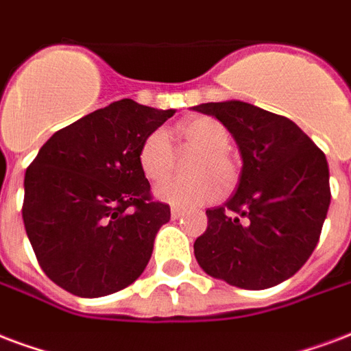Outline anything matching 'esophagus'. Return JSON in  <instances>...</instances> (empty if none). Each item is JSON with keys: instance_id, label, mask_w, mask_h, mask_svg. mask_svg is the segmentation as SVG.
Segmentation results:
<instances>
[{"instance_id": "1", "label": "esophagus", "mask_w": 351, "mask_h": 351, "mask_svg": "<svg viewBox=\"0 0 351 351\" xmlns=\"http://www.w3.org/2000/svg\"><path fill=\"white\" fill-rule=\"evenodd\" d=\"M183 215H185V213L181 209H178V207H172V210H170V216H172L173 220H178V218H181Z\"/></svg>"}]
</instances>
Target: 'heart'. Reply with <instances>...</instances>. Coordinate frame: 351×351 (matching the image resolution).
I'll return each instance as SVG.
<instances>
[{
    "instance_id": "1",
    "label": "heart",
    "mask_w": 351,
    "mask_h": 351,
    "mask_svg": "<svg viewBox=\"0 0 351 351\" xmlns=\"http://www.w3.org/2000/svg\"><path fill=\"white\" fill-rule=\"evenodd\" d=\"M172 136L181 146L197 149L189 165L192 178H172L162 181L155 194L176 207H197L215 202L220 192L228 191L239 179V165L229 154V133L210 116L178 123ZM176 152L165 129H155L142 141L138 166L147 181H160L173 166Z\"/></svg>"
}]
</instances>
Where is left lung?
Wrapping results in <instances>:
<instances>
[{"mask_svg":"<svg viewBox=\"0 0 351 351\" xmlns=\"http://www.w3.org/2000/svg\"><path fill=\"white\" fill-rule=\"evenodd\" d=\"M216 116L242 155L239 189L207 209L194 242L199 266L247 291L285 281L305 265L322 233L331 191L326 155L296 123L244 101L194 107Z\"/></svg>","mask_w":351,"mask_h":351,"instance_id":"8db88e82","label":"left lung"}]
</instances>
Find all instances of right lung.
I'll list each match as a JSON object with an SVG mask.
<instances>
[{"label": "right lung", "instance_id": "right-lung-1", "mask_svg": "<svg viewBox=\"0 0 351 351\" xmlns=\"http://www.w3.org/2000/svg\"><path fill=\"white\" fill-rule=\"evenodd\" d=\"M173 112L120 99L59 129L27 166L23 226L60 289L107 296L144 272L170 205L152 196L138 149Z\"/></svg>", "mask_w": 351, "mask_h": 351}]
</instances>
